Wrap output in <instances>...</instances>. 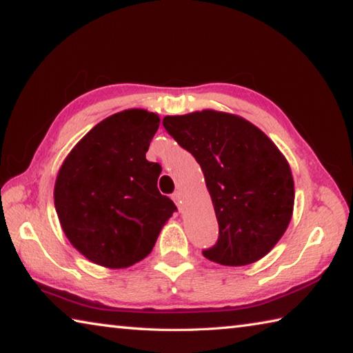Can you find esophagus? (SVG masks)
<instances>
[{"mask_svg": "<svg viewBox=\"0 0 353 353\" xmlns=\"http://www.w3.org/2000/svg\"><path fill=\"white\" fill-rule=\"evenodd\" d=\"M172 201L176 202L179 211H182V193H181V191H176V193L172 194Z\"/></svg>", "mask_w": 353, "mask_h": 353, "instance_id": "obj_1", "label": "esophagus"}]
</instances>
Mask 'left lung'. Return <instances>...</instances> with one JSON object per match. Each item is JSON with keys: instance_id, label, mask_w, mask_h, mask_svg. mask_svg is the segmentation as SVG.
<instances>
[{"instance_id": "obj_1", "label": "left lung", "mask_w": 353, "mask_h": 353, "mask_svg": "<svg viewBox=\"0 0 353 353\" xmlns=\"http://www.w3.org/2000/svg\"><path fill=\"white\" fill-rule=\"evenodd\" d=\"M165 130L201 165L219 239L203 256L222 265L259 261L283 238L293 216L294 182L283 152L252 121L202 110L165 115Z\"/></svg>"}]
</instances>
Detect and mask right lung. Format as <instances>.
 I'll use <instances>...</instances> for the list:
<instances>
[{
    "instance_id": "right-lung-1",
    "label": "right lung",
    "mask_w": 353,
    "mask_h": 353,
    "mask_svg": "<svg viewBox=\"0 0 353 353\" xmlns=\"http://www.w3.org/2000/svg\"><path fill=\"white\" fill-rule=\"evenodd\" d=\"M160 117L140 108L95 125L59 170L54 203L72 247L94 264L126 268L151 253L176 205L157 190L159 163L145 154Z\"/></svg>"
}]
</instances>
